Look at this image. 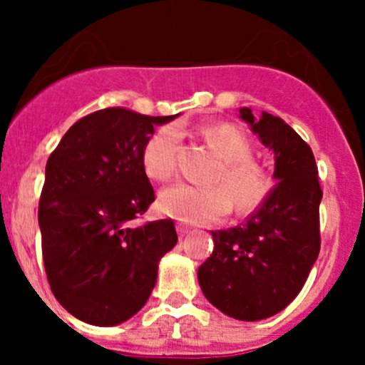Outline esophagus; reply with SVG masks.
Instances as JSON below:
<instances>
[{"label": "esophagus", "mask_w": 365, "mask_h": 365, "mask_svg": "<svg viewBox=\"0 0 365 365\" xmlns=\"http://www.w3.org/2000/svg\"><path fill=\"white\" fill-rule=\"evenodd\" d=\"M176 231H178V237H180V238H185L187 235L190 233V230H189V227H187L185 224H182V222H180V224H176Z\"/></svg>", "instance_id": "1"}]
</instances>
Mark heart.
I'll use <instances>...</instances> for the list:
<instances>
[{
  "mask_svg": "<svg viewBox=\"0 0 365 365\" xmlns=\"http://www.w3.org/2000/svg\"><path fill=\"white\" fill-rule=\"evenodd\" d=\"M206 141L222 157V168L213 183L219 187L175 183L165 187L159 196V208L164 215L187 224H212L230 213L235 205L240 212L257 208L272 190V178L254 162L251 141L231 123H213L203 128ZM180 132L173 125H164L153 132L143 148V168L150 178L164 182L176 171Z\"/></svg>",
  "mask_w": 365,
  "mask_h": 365,
  "instance_id": "1",
  "label": "heart"
}]
</instances>
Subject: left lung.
Segmentation results:
<instances>
[{"instance_id":"left-lung-1","label":"left lung","mask_w":365,"mask_h":365,"mask_svg":"<svg viewBox=\"0 0 365 365\" xmlns=\"http://www.w3.org/2000/svg\"><path fill=\"white\" fill-rule=\"evenodd\" d=\"M240 118L274 152L277 185L240 226L212 231V256L197 268L201 292L224 314L242 322L270 318L300 293L319 254V201L312 150L270 113Z\"/></svg>"}]
</instances>
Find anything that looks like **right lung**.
Masks as SVG:
<instances>
[{"label": "right lung", "instance_id": "obj_1", "mask_svg": "<svg viewBox=\"0 0 365 365\" xmlns=\"http://www.w3.org/2000/svg\"><path fill=\"white\" fill-rule=\"evenodd\" d=\"M123 108L95 111L68 128L47 159L38 203L42 256L56 300L97 327L127 322L148 300L159 261L178 242L171 219L135 226L155 192L143 148L155 125Z\"/></svg>", "mask_w": 365, "mask_h": 365}]
</instances>
